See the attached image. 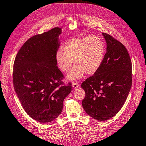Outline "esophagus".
Returning a JSON list of instances; mask_svg holds the SVG:
<instances>
[{
    "instance_id": "34e87169",
    "label": "esophagus",
    "mask_w": 146,
    "mask_h": 146,
    "mask_svg": "<svg viewBox=\"0 0 146 146\" xmlns=\"http://www.w3.org/2000/svg\"><path fill=\"white\" fill-rule=\"evenodd\" d=\"M79 86H80V84H78V83H77V82L73 83V88H75V89L76 88H78Z\"/></svg>"
}]
</instances>
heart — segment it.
Returning a JSON list of instances; mask_svg holds the SVG:
<instances>
[{"label":"heart","mask_w":146,"mask_h":146,"mask_svg":"<svg viewBox=\"0 0 146 146\" xmlns=\"http://www.w3.org/2000/svg\"><path fill=\"white\" fill-rule=\"evenodd\" d=\"M62 50L56 52V64L62 72L68 73L73 61L75 66L68 76L72 81L78 80L85 73L95 74L101 68L106 54L104 43L96 35L71 38L62 45Z\"/></svg>","instance_id":"1"}]
</instances>
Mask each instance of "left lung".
I'll return each instance as SVG.
<instances>
[{"instance_id": "obj_1", "label": "left lung", "mask_w": 146, "mask_h": 146, "mask_svg": "<svg viewBox=\"0 0 146 146\" xmlns=\"http://www.w3.org/2000/svg\"><path fill=\"white\" fill-rule=\"evenodd\" d=\"M107 44L101 68L81 85L85 97L82 106L98 121L112 118L123 107L132 87V61L127 48L109 34L102 33Z\"/></svg>"}]
</instances>
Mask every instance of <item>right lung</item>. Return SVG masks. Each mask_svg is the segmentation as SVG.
<instances>
[{"label":"right lung","mask_w":146,"mask_h":146,"mask_svg":"<svg viewBox=\"0 0 146 146\" xmlns=\"http://www.w3.org/2000/svg\"><path fill=\"white\" fill-rule=\"evenodd\" d=\"M61 29L56 27L31 36L18 51L13 66V85L23 108L37 121L47 123L62 112L71 84L64 85L55 54Z\"/></svg>","instance_id":"1"}]
</instances>
